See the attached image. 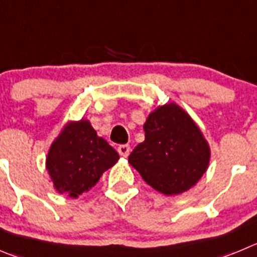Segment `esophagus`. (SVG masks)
I'll list each match as a JSON object with an SVG mask.
<instances>
[{"label":"esophagus","mask_w":257,"mask_h":257,"mask_svg":"<svg viewBox=\"0 0 257 257\" xmlns=\"http://www.w3.org/2000/svg\"><path fill=\"white\" fill-rule=\"evenodd\" d=\"M117 152L121 157H128L129 153H131V147L128 145H120L117 147Z\"/></svg>","instance_id":"esophagus-1"}]
</instances>
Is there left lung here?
I'll return each instance as SVG.
<instances>
[{
  "label": "left lung",
  "instance_id": "8db88e82",
  "mask_svg": "<svg viewBox=\"0 0 257 257\" xmlns=\"http://www.w3.org/2000/svg\"><path fill=\"white\" fill-rule=\"evenodd\" d=\"M143 129L145 142L129 155V164L165 195L193 188L207 171L210 150L190 115L171 102L151 112Z\"/></svg>",
  "mask_w": 257,
  "mask_h": 257
}]
</instances>
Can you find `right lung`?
Segmentation results:
<instances>
[{
	"label": "right lung",
	"instance_id": "right-lung-1",
	"mask_svg": "<svg viewBox=\"0 0 257 257\" xmlns=\"http://www.w3.org/2000/svg\"><path fill=\"white\" fill-rule=\"evenodd\" d=\"M119 160L116 151L97 137L90 121H71L52 143L47 170L58 193L77 198L96 185Z\"/></svg>",
	"mask_w": 257,
	"mask_h": 257
}]
</instances>
